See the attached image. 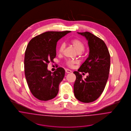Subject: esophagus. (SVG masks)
Wrapping results in <instances>:
<instances>
[{
	"label": "esophagus",
	"mask_w": 131,
	"mask_h": 131,
	"mask_svg": "<svg viewBox=\"0 0 131 131\" xmlns=\"http://www.w3.org/2000/svg\"><path fill=\"white\" fill-rule=\"evenodd\" d=\"M65 71H66V72L67 73H70L72 72V71L70 70H69V69H66V70H65Z\"/></svg>",
	"instance_id": "1"
}]
</instances>
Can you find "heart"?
<instances>
[{"instance_id": "obj_1", "label": "heart", "mask_w": 131, "mask_h": 131, "mask_svg": "<svg viewBox=\"0 0 131 131\" xmlns=\"http://www.w3.org/2000/svg\"><path fill=\"white\" fill-rule=\"evenodd\" d=\"M71 43L78 53H81L84 50L85 48V44L81 40L78 39H74L71 41ZM64 48H65V44L64 43L61 44L59 46L58 52L59 53H62L63 51ZM74 63H75V62L73 60H68L66 61V64H67V66H68L70 67H73Z\"/></svg>"}]
</instances>
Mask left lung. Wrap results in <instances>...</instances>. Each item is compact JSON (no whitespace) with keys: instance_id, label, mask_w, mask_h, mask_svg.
<instances>
[{"instance_id":"8db88e82","label":"left lung","mask_w":131,"mask_h":131,"mask_svg":"<svg viewBox=\"0 0 131 131\" xmlns=\"http://www.w3.org/2000/svg\"><path fill=\"white\" fill-rule=\"evenodd\" d=\"M78 33L88 41L89 53L78 72H74L76 76L74 92L79 101L90 103L98 99L105 88L110 73L111 56L102 40L88 32ZM79 72H88L89 75L83 80Z\"/></svg>"}]
</instances>
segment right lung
I'll use <instances>...</instances> for the list:
<instances>
[{
  "label": "right lung",
  "instance_id": "1",
  "mask_svg": "<svg viewBox=\"0 0 131 131\" xmlns=\"http://www.w3.org/2000/svg\"><path fill=\"white\" fill-rule=\"evenodd\" d=\"M49 31L33 38L29 42L25 54V74L28 87L33 95L42 101L55 98L65 71L58 68L53 73L47 69L56 55L57 41L70 33Z\"/></svg>",
  "mask_w": 131,
  "mask_h": 131
}]
</instances>
